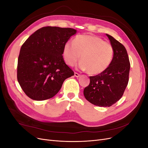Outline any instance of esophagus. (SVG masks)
<instances>
[{
    "label": "esophagus",
    "instance_id": "1",
    "mask_svg": "<svg viewBox=\"0 0 148 148\" xmlns=\"http://www.w3.org/2000/svg\"><path fill=\"white\" fill-rule=\"evenodd\" d=\"M79 76H80V75L79 73H78L77 72L75 73V77H76L77 78H78V77H79Z\"/></svg>",
    "mask_w": 148,
    "mask_h": 148
}]
</instances>
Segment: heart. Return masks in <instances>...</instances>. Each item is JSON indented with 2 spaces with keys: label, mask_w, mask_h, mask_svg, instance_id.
Instances as JSON below:
<instances>
[{
  "label": "heart",
  "mask_w": 148,
  "mask_h": 148,
  "mask_svg": "<svg viewBox=\"0 0 148 148\" xmlns=\"http://www.w3.org/2000/svg\"><path fill=\"white\" fill-rule=\"evenodd\" d=\"M78 68L88 71L89 74L97 75L104 72L110 65L114 57V49L110 43L104 42L96 36H77L73 43L67 42L63 49L65 63L73 66L79 59Z\"/></svg>",
  "instance_id": "b5f03b06"
}]
</instances>
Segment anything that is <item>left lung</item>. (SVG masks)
I'll return each instance as SVG.
<instances>
[{
	"mask_svg": "<svg viewBox=\"0 0 148 148\" xmlns=\"http://www.w3.org/2000/svg\"><path fill=\"white\" fill-rule=\"evenodd\" d=\"M106 35L114 49L113 59L104 72L89 77L90 83L83 91L87 101L99 107H110L122 97L128 83L130 69L124 46L109 34Z\"/></svg>",
	"mask_w": 148,
	"mask_h": 148,
	"instance_id": "obj_1",
	"label": "left lung"
}]
</instances>
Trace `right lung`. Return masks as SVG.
Segmentation results:
<instances>
[{
    "mask_svg": "<svg viewBox=\"0 0 148 148\" xmlns=\"http://www.w3.org/2000/svg\"><path fill=\"white\" fill-rule=\"evenodd\" d=\"M77 30L46 26L36 31L22 45L17 79L29 98L43 101L54 96L65 79L74 75L63 58L65 44Z\"/></svg>",
    "mask_w": 148,
    "mask_h": 148,
    "instance_id": "right-lung-1",
    "label": "right lung"
}]
</instances>
